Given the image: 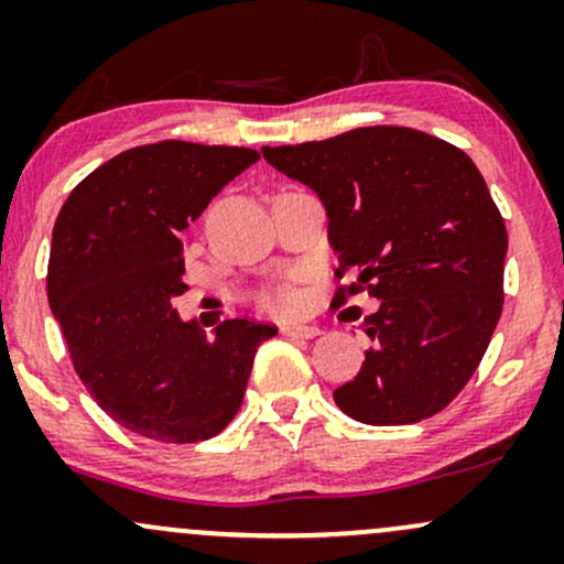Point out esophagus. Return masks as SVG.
I'll return each mask as SVG.
<instances>
[{
    "label": "esophagus",
    "instance_id": "esophagus-1",
    "mask_svg": "<svg viewBox=\"0 0 564 564\" xmlns=\"http://www.w3.org/2000/svg\"><path fill=\"white\" fill-rule=\"evenodd\" d=\"M282 335L288 337H316L319 335V327L316 324H297V322H288L282 324Z\"/></svg>",
    "mask_w": 564,
    "mask_h": 564
}]
</instances>
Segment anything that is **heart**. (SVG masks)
I'll list each match as a JSON object with an SVG mask.
<instances>
[{
    "label": "heart",
    "instance_id": "obj_1",
    "mask_svg": "<svg viewBox=\"0 0 564 564\" xmlns=\"http://www.w3.org/2000/svg\"><path fill=\"white\" fill-rule=\"evenodd\" d=\"M267 303L274 311H280V314H290V311H295V295L290 293V290H280V293L271 295Z\"/></svg>",
    "mask_w": 564,
    "mask_h": 564
}]
</instances>
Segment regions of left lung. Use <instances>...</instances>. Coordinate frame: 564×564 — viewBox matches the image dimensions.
<instances>
[{"instance_id":"8db88e82","label":"left lung","mask_w":564,"mask_h":564,"mask_svg":"<svg viewBox=\"0 0 564 564\" xmlns=\"http://www.w3.org/2000/svg\"><path fill=\"white\" fill-rule=\"evenodd\" d=\"M327 210L337 276L380 301L375 346L333 393L364 425H412L454 401L486 354L505 303L507 227L478 165L406 126H364L322 142L261 148Z\"/></svg>"}]
</instances>
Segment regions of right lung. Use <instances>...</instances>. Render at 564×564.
Segmentation results:
<instances>
[{
    "mask_svg": "<svg viewBox=\"0 0 564 564\" xmlns=\"http://www.w3.org/2000/svg\"><path fill=\"white\" fill-rule=\"evenodd\" d=\"M250 148L165 142L110 158L70 192L52 229L46 297L73 367L118 425L195 443L240 409L271 324L184 322L182 242L210 197L258 161Z\"/></svg>",
    "mask_w": 564,
    "mask_h": 564,
    "instance_id": "obj_1",
    "label": "right lung"
}]
</instances>
